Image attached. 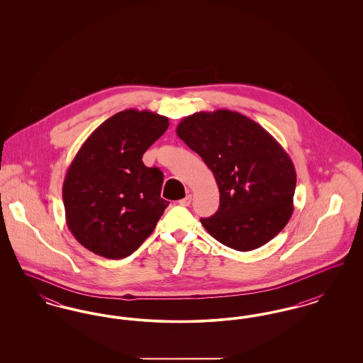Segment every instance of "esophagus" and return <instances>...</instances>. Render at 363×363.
I'll return each mask as SVG.
<instances>
[{
	"label": "esophagus",
	"mask_w": 363,
	"mask_h": 363,
	"mask_svg": "<svg viewBox=\"0 0 363 363\" xmlns=\"http://www.w3.org/2000/svg\"><path fill=\"white\" fill-rule=\"evenodd\" d=\"M190 203H191V194H188L185 199L178 201V204L182 206V207H188V206H190Z\"/></svg>",
	"instance_id": "1"
}]
</instances>
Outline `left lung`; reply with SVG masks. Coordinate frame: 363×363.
<instances>
[{"mask_svg": "<svg viewBox=\"0 0 363 363\" xmlns=\"http://www.w3.org/2000/svg\"><path fill=\"white\" fill-rule=\"evenodd\" d=\"M177 135L213 173L216 213L200 219L225 246L249 252L275 238L294 211L296 173L283 147L257 122L231 110L194 113Z\"/></svg>", "mask_w": 363, "mask_h": 363, "instance_id": "left-lung-1", "label": "left lung"}]
</instances>
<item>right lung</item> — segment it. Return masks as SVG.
I'll use <instances>...</instances> for the list:
<instances>
[{"instance_id":"obj_1","label":"right lung","mask_w":363,"mask_h":363,"mask_svg":"<svg viewBox=\"0 0 363 363\" xmlns=\"http://www.w3.org/2000/svg\"><path fill=\"white\" fill-rule=\"evenodd\" d=\"M169 128L152 111L123 110L99 125L80 147L64 179L67 225L89 252L130 256L154 231L169 201L163 174L141 157Z\"/></svg>"}]
</instances>
